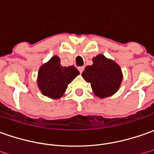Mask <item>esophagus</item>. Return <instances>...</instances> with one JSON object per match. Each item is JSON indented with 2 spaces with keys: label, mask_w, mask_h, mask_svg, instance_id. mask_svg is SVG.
Masks as SVG:
<instances>
[{
  "label": "esophagus",
  "mask_w": 154,
  "mask_h": 154,
  "mask_svg": "<svg viewBox=\"0 0 154 154\" xmlns=\"http://www.w3.org/2000/svg\"><path fill=\"white\" fill-rule=\"evenodd\" d=\"M78 70H79V72H80V73H82V72H83V70H84V67H83V66L78 67Z\"/></svg>",
  "instance_id": "esophagus-1"
}]
</instances>
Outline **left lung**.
Segmentation results:
<instances>
[{"label": "left lung", "instance_id": "8db88e82", "mask_svg": "<svg viewBox=\"0 0 154 154\" xmlns=\"http://www.w3.org/2000/svg\"><path fill=\"white\" fill-rule=\"evenodd\" d=\"M82 76L86 82H90L94 94L99 98L114 94L119 90L123 80L119 66L103 54L93 58V65L86 66Z\"/></svg>", "mask_w": 154, "mask_h": 154}]
</instances>
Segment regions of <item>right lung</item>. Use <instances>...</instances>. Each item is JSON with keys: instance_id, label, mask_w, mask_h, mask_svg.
Segmentation results:
<instances>
[{"instance_id": "obj_1", "label": "right lung", "mask_w": 154, "mask_h": 154, "mask_svg": "<svg viewBox=\"0 0 154 154\" xmlns=\"http://www.w3.org/2000/svg\"><path fill=\"white\" fill-rule=\"evenodd\" d=\"M77 75V69L73 66H62L60 58L54 55L40 67L37 85L42 94L51 99H60L66 92L68 84Z\"/></svg>"}]
</instances>
